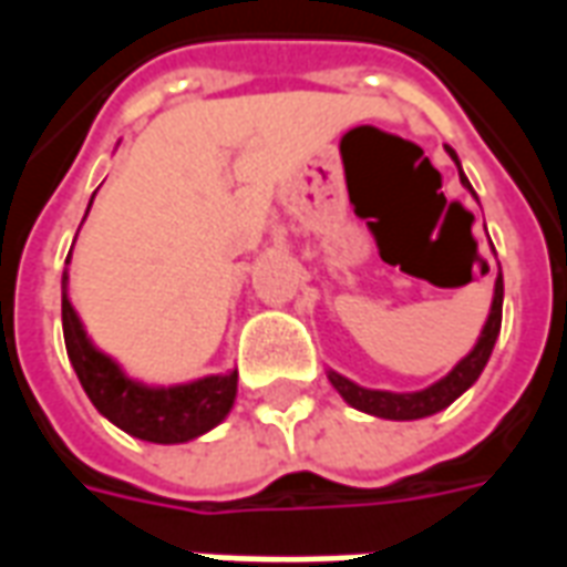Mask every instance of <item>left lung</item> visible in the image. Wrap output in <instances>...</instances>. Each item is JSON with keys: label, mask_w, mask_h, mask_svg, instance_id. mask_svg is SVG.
<instances>
[{"label": "left lung", "mask_w": 567, "mask_h": 567, "mask_svg": "<svg viewBox=\"0 0 567 567\" xmlns=\"http://www.w3.org/2000/svg\"><path fill=\"white\" fill-rule=\"evenodd\" d=\"M450 151V157L458 163L455 157V151ZM458 178H462L464 187H471V182L464 178L462 166H458ZM471 194H474V187H471ZM501 303H504V279H495V297H492V309H488V319L486 328L480 333V340H476L474 352L467 358H462L455 368H452L450 377H443L440 382H434L431 389L425 392H410V394H394V392H373V389H361L355 382H349L340 373H328L333 382V389L343 394L349 404L355 406V410H364L370 416H380V419H398V422H404V419H425L431 413H440L443 406H450L455 398L462 392H467L471 385L476 382V377L483 373L486 368L488 355H492V346L498 340L501 331Z\"/></svg>", "instance_id": "left-lung-1"}]
</instances>
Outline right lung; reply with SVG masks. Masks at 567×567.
<instances>
[{
  "label": "right lung",
  "mask_w": 567,
  "mask_h": 567,
  "mask_svg": "<svg viewBox=\"0 0 567 567\" xmlns=\"http://www.w3.org/2000/svg\"><path fill=\"white\" fill-rule=\"evenodd\" d=\"M63 337H66L69 361L93 406L133 437L148 443H185L218 425L234 406L236 373L206 377L173 389H148L124 377V370L100 349H93L87 340L66 297V276H63Z\"/></svg>",
  "instance_id": "right-lung-1"
}]
</instances>
